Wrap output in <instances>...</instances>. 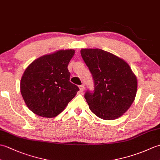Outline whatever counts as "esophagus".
<instances>
[{
  "mask_svg": "<svg viewBox=\"0 0 160 160\" xmlns=\"http://www.w3.org/2000/svg\"><path fill=\"white\" fill-rule=\"evenodd\" d=\"M79 88H80V92H81V93H83L84 91V85H80V86H79Z\"/></svg>",
  "mask_w": 160,
  "mask_h": 160,
  "instance_id": "obj_1",
  "label": "esophagus"
}]
</instances>
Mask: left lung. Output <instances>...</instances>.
Returning a JSON list of instances; mask_svg holds the SVG:
<instances>
[{"instance_id": "8db88e82", "label": "left lung", "mask_w": 160, "mask_h": 160, "mask_svg": "<svg viewBox=\"0 0 160 160\" xmlns=\"http://www.w3.org/2000/svg\"><path fill=\"white\" fill-rule=\"evenodd\" d=\"M80 53L94 82L93 92L84 94L90 110L103 120L120 118L130 108L137 93V78L130 66L100 49H82Z\"/></svg>"}]
</instances>
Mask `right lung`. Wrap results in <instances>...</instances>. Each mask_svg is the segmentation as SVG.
Returning a JSON list of instances; mask_svg holds the SVG:
<instances>
[{
    "instance_id": "1",
    "label": "right lung",
    "mask_w": 160,
    "mask_h": 160,
    "mask_svg": "<svg viewBox=\"0 0 160 160\" xmlns=\"http://www.w3.org/2000/svg\"><path fill=\"white\" fill-rule=\"evenodd\" d=\"M73 49L59 50L29 64L20 80V92L33 113L44 118L60 114L79 91L69 81L67 69Z\"/></svg>"
}]
</instances>
